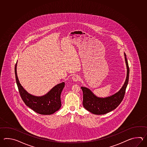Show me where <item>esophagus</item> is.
Instances as JSON below:
<instances>
[{"label":"esophagus","mask_w":147,"mask_h":147,"mask_svg":"<svg viewBox=\"0 0 147 147\" xmlns=\"http://www.w3.org/2000/svg\"><path fill=\"white\" fill-rule=\"evenodd\" d=\"M72 79L73 81H76V82L79 81V76L78 75H74L72 77Z\"/></svg>","instance_id":"34e87169"}]
</instances>
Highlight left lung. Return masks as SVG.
<instances>
[{"instance_id": "8db88e82", "label": "left lung", "mask_w": 147, "mask_h": 147, "mask_svg": "<svg viewBox=\"0 0 147 147\" xmlns=\"http://www.w3.org/2000/svg\"><path fill=\"white\" fill-rule=\"evenodd\" d=\"M124 55L127 67V77L124 84L118 92L108 97H99L89 88L81 87L83 92V106L88 111L94 115H105L115 109L121 102L128 85L129 76V68L125 53H124Z\"/></svg>"}]
</instances>
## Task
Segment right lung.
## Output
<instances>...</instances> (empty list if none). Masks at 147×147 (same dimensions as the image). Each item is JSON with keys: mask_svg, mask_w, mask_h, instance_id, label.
Here are the masks:
<instances>
[{"mask_svg": "<svg viewBox=\"0 0 147 147\" xmlns=\"http://www.w3.org/2000/svg\"><path fill=\"white\" fill-rule=\"evenodd\" d=\"M17 61L15 72L19 94L26 105L38 113L44 115H52L59 109L61 106L60 96L65 83L57 84L44 96H36L28 93L19 82L17 74Z\"/></svg>", "mask_w": 147, "mask_h": 147, "instance_id": "1", "label": "right lung"}]
</instances>
